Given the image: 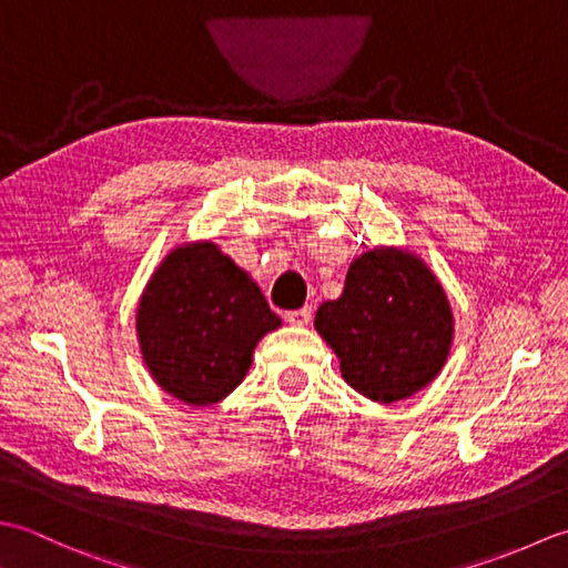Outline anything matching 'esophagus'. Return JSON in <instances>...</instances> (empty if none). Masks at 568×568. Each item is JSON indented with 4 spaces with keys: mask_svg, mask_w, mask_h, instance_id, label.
Returning <instances> with one entry per match:
<instances>
[{
    "mask_svg": "<svg viewBox=\"0 0 568 568\" xmlns=\"http://www.w3.org/2000/svg\"><path fill=\"white\" fill-rule=\"evenodd\" d=\"M311 316H314V311H311V306H304V308L288 311V314H286V321L292 323V326H306V323L311 321Z\"/></svg>",
    "mask_w": 568,
    "mask_h": 568,
    "instance_id": "34e87169",
    "label": "esophagus"
}]
</instances>
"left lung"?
I'll return each mask as SVG.
<instances>
[{
  "label": "left lung",
  "mask_w": 568,
  "mask_h": 568,
  "mask_svg": "<svg viewBox=\"0 0 568 568\" xmlns=\"http://www.w3.org/2000/svg\"><path fill=\"white\" fill-rule=\"evenodd\" d=\"M316 331L363 397L407 399L442 373L454 316L442 284L409 252L375 247L345 276L341 298L316 311Z\"/></svg>",
  "instance_id": "left-lung-1"
}]
</instances>
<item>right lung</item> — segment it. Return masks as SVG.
<instances>
[{
    "label": "right lung",
    "mask_w": 568,
    "mask_h": 568,
    "mask_svg": "<svg viewBox=\"0 0 568 568\" xmlns=\"http://www.w3.org/2000/svg\"><path fill=\"white\" fill-rule=\"evenodd\" d=\"M280 326L257 284L213 242L173 250L136 311L149 373L193 407L225 399L247 375L254 345Z\"/></svg>",
    "instance_id": "obj_1"
}]
</instances>
